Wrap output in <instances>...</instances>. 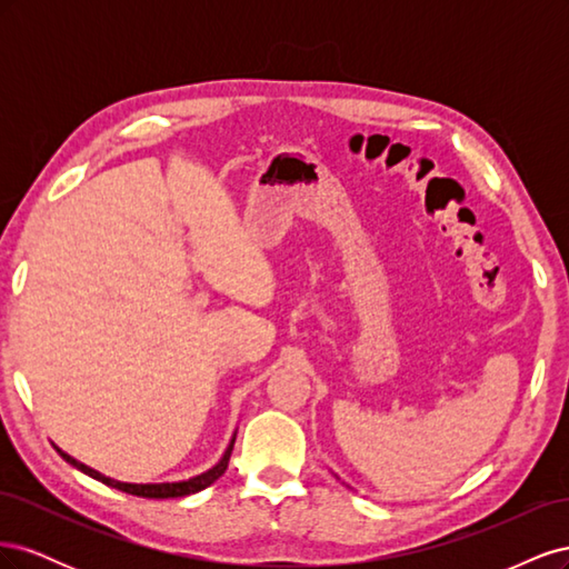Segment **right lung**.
Instances as JSON below:
<instances>
[{"mask_svg": "<svg viewBox=\"0 0 569 569\" xmlns=\"http://www.w3.org/2000/svg\"><path fill=\"white\" fill-rule=\"evenodd\" d=\"M234 437H237V432L232 435L226 453H222V458L213 465L211 470H206V472H201V475H197V477L182 479V481H161V485H130V481H118V479H111V477H107V475H101V472L88 468V465H84V462H80V460H76L73 456H68L66 451H61L59 446H54V449H57V453H59L68 465H73V468H78L80 472H84L88 477L101 481V485H107V487H111V489L126 491V493H132V496H142V498H180V496H189V493H197V491H201V489H206V487H211L218 477L226 475L230 456H232Z\"/></svg>", "mask_w": 569, "mask_h": 569, "instance_id": "obj_1", "label": "right lung"}]
</instances>
